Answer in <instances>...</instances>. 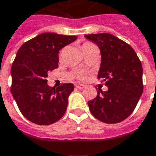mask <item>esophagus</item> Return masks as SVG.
I'll list each match as a JSON object with an SVG mask.
<instances>
[{"instance_id": "obj_1", "label": "esophagus", "mask_w": 156, "mask_h": 156, "mask_svg": "<svg viewBox=\"0 0 156 156\" xmlns=\"http://www.w3.org/2000/svg\"><path fill=\"white\" fill-rule=\"evenodd\" d=\"M75 87H76V88H78V89H83V88L85 87L84 85H80V84H76Z\"/></svg>"}]
</instances>
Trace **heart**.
<instances>
[{
  "label": "heart",
  "instance_id": "heart-1",
  "mask_svg": "<svg viewBox=\"0 0 156 156\" xmlns=\"http://www.w3.org/2000/svg\"><path fill=\"white\" fill-rule=\"evenodd\" d=\"M93 47H95V45L92 44V43H89V42H87V43H85L83 45H82V49L83 51H85V50L87 49H89V48H93ZM63 53H64V49L61 50L60 51V53H59V57H60V59H62V56H63ZM77 78L78 79H85V74L83 73V72H81V71H79L77 73Z\"/></svg>",
  "mask_w": 156,
  "mask_h": 156
}]
</instances>
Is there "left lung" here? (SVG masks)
Listing matches in <instances>:
<instances>
[{"label":"left lung","mask_w":156,"mask_h":156,"mask_svg":"<svg viewBox=\"0 0 156 156\" xmlns=\"http://www.w3.org/2000/svg\"><path fill=\"white\" fill-rule=\"evenodd\" d=\"M86 37L98 45L102 62L98 79L105 82L108 90H97L89 101L94 118L105 123H118L134 111L143 93L142 64L134 49L126 42L108 33L90 34Z\"/></svg>","instance_id":"1"}]
</instances>
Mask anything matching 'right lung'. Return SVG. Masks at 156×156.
Here are the masks:
<instances>
[{"label": "right lung", "instance_id": "1", "mask_svg": "<svg viewBox=\"0 0 156 156\" xmlns=\"http://www.w3.org/2000/svg\"><path fill=\"white\" fill-rule=\"evenodd\" d=\"M76 36L43 33L24 43L11 66L10 91L23 116L38 125H50L64 115L71 83L58 87L47 85L50 71L58 68L59 51Z\"/></svg>", "mask_w": 156, "mask_h": 156}]
</instances>
